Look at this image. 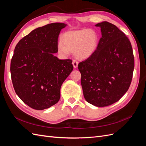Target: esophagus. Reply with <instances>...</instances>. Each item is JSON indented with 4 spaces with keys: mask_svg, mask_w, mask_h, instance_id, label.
<instances>
[{
    "mask_svg": "<svg viewBox=\"0 0 146 146\" xmlns=\"http://www.w3.org/2000/svg\"><path fill=\"white\" fill-rule=\"evenodd\" d=\"M72 64L74 68H77L78 66V61L76 60H72Z\"/></svg>",
    "mask_w": 146,
    "mask_h": 146,
    "instance_id": "1",
    "label": "esophagus"
}]
</instances>
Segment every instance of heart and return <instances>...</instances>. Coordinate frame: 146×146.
<instances>
[{"instance_id":"1","label":"heart","mask_w":146,"mask_h":146,"mask_svg":"<svg viewBox=\"0 0 146 146\" xmlns=\"http://www.w3.org/2000/svg\"><path fill=\"white\" fill-rule=\"evenodd\" d=\"M99 35L95 30L82 29L64 33L61 42L58 44V50L62 55H68L74 51L79 58H86L96 50L99 44Z\"/></svg>"}]
</instances>
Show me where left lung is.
I'll use <instances>...</instances> for the list:
<instances>
[{"instance_id":"obj_1","label":"left lung","mask_w":146,"mask_h":146,"mask_svg":"<svg viewBox=\"0 0 146 146\" xmlns=\"http://www.w3.org/2000/svg\"><path fill=\"white\" fill-rule=\"evenodd\" d=\"M96 50L78 64L84 98L96 107L116 102L129 90L135 60L131 43L116 25L105 21Z\"/></svg>"}]
</instances>
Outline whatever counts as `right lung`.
<instances>
[{"label": "right lung", "instance_id": "add662e5", "mask_svg": "<svg viewBox=\"0 0 146 146\" xmlns=\"http://www.w3.org/2000/svg\"><path fill=\"white\" fill-rule=\"evenodd\" d=\"M66 25L55 23L37 28L15 47L10 65L13 85L33 109L42 110L58 102L61 85L73 70L71 60L53 55L58 52L59 34Z\"/></svg>", "mask_w": 146, "mask_h": 146}]
</instances>
